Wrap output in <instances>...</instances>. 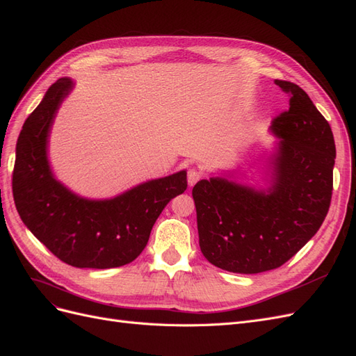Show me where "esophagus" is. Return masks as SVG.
Returning a JSON list of instances; mask_svg holds the SVG:
<instances>
[{
	"label": "esophagus",
	"mask_w": 356,
	"mask_h": 356,
	"mask_svg": "<svg viewBox=\"0 0 356 356\" xmlns=\"http://www.w3.org/2000/svg\"><path fill=\"white\" fill-rule=\"evenodd\" d=\"M201 177H202L201 171H198L197 168H189L188 170V185L189 186H194Z\"/></svg>",
	"instance_id": "34e87169"
}]
</instances>
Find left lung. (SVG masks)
<instances>
[{"label": "left lung", "instance_id": "left-lung-1", "mask_svg": "<svg viewBox=\"0 0 356 356\" xmlns=\"http://www.w3.org/2000/svg\"><path fill=\"white\" fill-rule=\"evenodd\" d=\"M274 83L291 98L289 110L270 127L280 138L271 158V186L211 177L192 189L202 255L231 273L283 266L316 234L330 209L336 159L331 127L298 85Z\"/></svg>", "mask_w": 356, "mask_h": 356}]
</instances>
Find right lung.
<instances>
[{
    "label": "right lung",
    "mask_w": 356,
    "mask_h": 356,
    "mask_svg": "<svg viewBox=\"0 0 356 356\" xmlns=\"http://www.w3.org/2000/svg\"><path fill=\"white\" fill-rule=\"evenodd\" d=\"M71 89L73 80L58 79L25 120L16 145L15 204L26 228L68 266H125L143 252L170 200L186 191V171L145 181L110 200L73 194L54 177L47 161L50 127Z\"/></svg>",
    "instance_id": "obj_1"
}]
</instances>
